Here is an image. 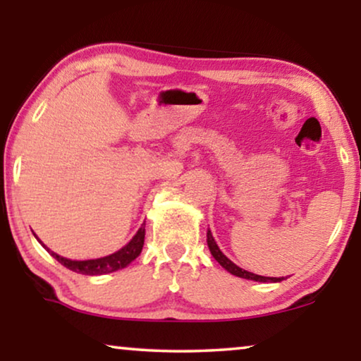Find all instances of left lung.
I'll return each mask as SVG.
<instances>
[{
    "label": "left lung",
    "mask_w": 361,
    "mask_h": 361,
    "mask_svg": "<svg viewBox=\"0 0 361 361\" xmlns=\"http://www.w3.org/2000/svg\"><path fill=\"white\" fill-rule=\"evenodd\" d=\"M207 245H209V250L214 258L219 261V263L224 266V268L231 273L233 276H238V278H243V279H251V281H259V283H279V281H283L284 278H266V276H259V274H253L250 273V271H245L241 269L240 266H236L233 261H230L226 256L221 253L219 245L215 243L214 236H212V231L209 230L207 231Z\"/></svg>",
    "instance_id": "obj_1"
}]
</instances>
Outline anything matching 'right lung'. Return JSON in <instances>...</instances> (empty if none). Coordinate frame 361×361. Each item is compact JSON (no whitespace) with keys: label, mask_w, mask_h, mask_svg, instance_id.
Returning a JSON list of instances; mask_svg holds the SVG:
<instances>
[{"label":"right lung","mask_w":361,"mask_h":361,"mask_svg":"<svg viewBox=\"0 0 361 361\" xmlns=\"http://www.w3.org/2000/svg\"><path fill=\"white\" fill-rule=\"evenodd\" d=\"M145 224L141 225V228L137 230V233L133 236L131 241L128 245L123 246L121 250H118L116 253L103 256V258L98 259H85V261H72L63 258V256H59L51 251L49 248H46L49 253H51L54 258H56L59 263L66 266L71 271H75L78 274H87V276H98V274H106V273H113V271L123 269L126 268L131 261H135L137 256H140L142 245H145Z\"/></svg>","instance_id":"obj_1"}]
</instances>
